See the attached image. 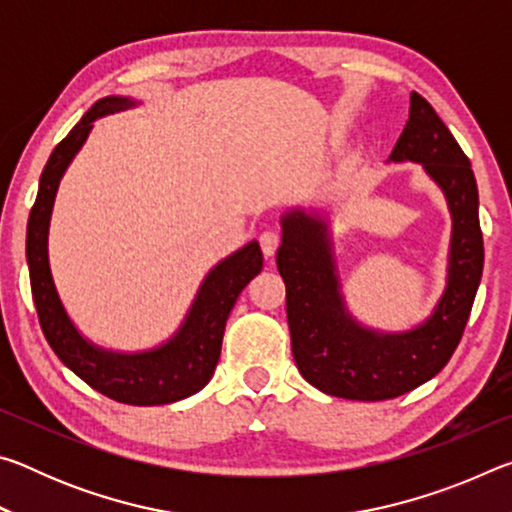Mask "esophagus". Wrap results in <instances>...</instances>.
Returning a JSON list of instances; mask_svg holds the SVG:
<instances>
[{
  "label": "esophagus",
  "instance_id": "34e87169",
  "mask_svg": "<svg viewBox=\"0 0 512 512\" xmlns=\"http://www.w3.org/2000/svg\"><path fill=\"white\" fill-rule=\"evenodd\" d=\"M259 246H262V253L266 257L275 255L277 246H280V235H277L275 230H264L262 235H259Z\"/></svg>",
  "mask_w": 512,
  "mask_h": 512
}]
</instances>
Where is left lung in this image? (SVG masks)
<instances>
[{
    "label": "left lung",
    "instance_id": "8db88e82",
    "mask_svg": "<svg viewBox=\"0 0 512 512\" xmlns=\"http://www.w3.org/2000/svg\"><path fill=\"white\" fill-rule=\"evenodd\" d=\"M422 162L452 210L447 289L427 323L406 334H377L343 307L327 228L305 212L282 219L275 262L287 284L291 350L300 375L345 400H391L436 377L461 343L483 273L479 192L472 164L431 103L411 94L409 121L391 153Z\"/></svg>",
    "mask_w": 512,
    "mask_h": 512
}]
</instances>
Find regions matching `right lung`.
Returning <instances> with one entry per match:
<instances>
[{
  "instance_id": "right-lung-1",
  "label": "right lung",
  "mask_w": 512,
  "mask_h": 512,
  "mask_svg": "<svg viewBox=\"0 0 512 512\" xmlns=\"http://www.w3.org/2000/svg\"><path fill=\"white\" fill-rule=\"evenodd\" d=\"M135 101L106 97L85 112L69 135L60 142L42 169L36 203L27 225V262L31 293L38 320L51 350L65 366L94 391L110 400L133 406H158L185 400L212 379L219 363L225 320L246 284L262 271L264 257L257 241L225 259L205 277L192 311L162 348L142 354H115L90 345L67 318L51 280L47 235L60 178L92 131V121L110 112L131 108Z\"/></svg>"
}]
</instances>
